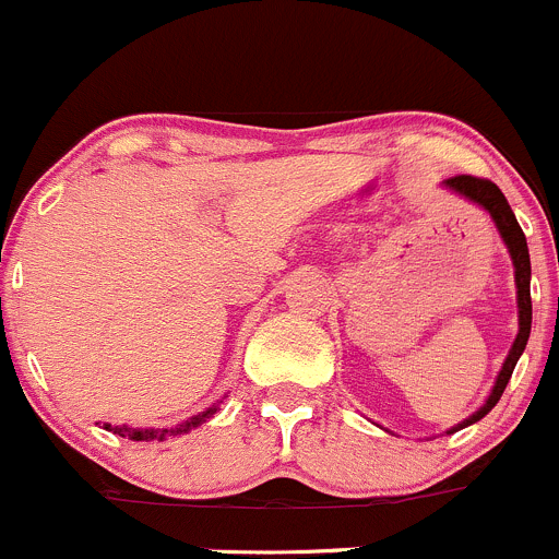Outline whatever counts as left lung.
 Instances as JSON below:
<instances>
[{
  "label": "left lung",
  "mask_w": 559,
  "mask_h": 559,
  "mask_svg": "<svg viewBox=\"0 0 559 559\" xmlns=\"http://www.w3.org/2000/svg\"><path fill=\"white\" fill-rule=\"evenodd\" d=\"M443 187L445 190L454 192V195L465 198V201L473 203V206L484 209V212L491 217V223H495L502 245H506L508 255H511L513 282H516V309H519V334H516V340H513L511 350H508L506 361H502V369L497 372V380H495V385H491L489 396H486V402L473 413V416H467L465 421H460L456 427H451L449 429V435H451V432H460V429L469 427V424L480 421V418H484L486 413H489L491 407L500 402L502 391H506L508 380H511V374H513V367H516V361L522 358L524 347H527L530 325H533V301H530L527 239H524L522 228H519L516 217H513L511 206H508V201H506V195L500 192V187L491 185V181H486V179H475V176H454V179H445Z\"/></svg>",
  "instance_id": "obj_1"
}]
</instances>
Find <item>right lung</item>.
<instances>
[{
	"instance_id": "1",
	"label": "right lung",
	"mask_w": 559,
	"mask_h": 559,
	"mask_svg": "<svg viewBox=\"0 0 559 559\" xmlns=\"http://www.w3.org/2000/svg\"><path fill=\"white\" fill-rule=\"evenodd\" d=\"M217 405H219V402H214L212 407H206V411L198 413V416L187 418V421L176 424L174 429H132V427H124V424H121V427H110V424H103V427L110 429L114 435H121V438H130V440H165V438H170V435H185V432H190V429L206 424L209 418H212L214 413L219 411Z\"/></svg>"
}]
</instances>
